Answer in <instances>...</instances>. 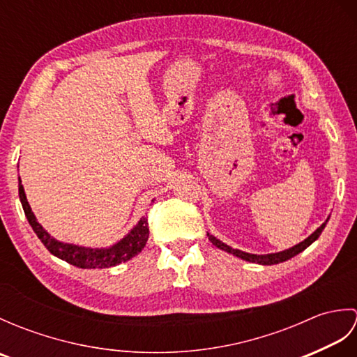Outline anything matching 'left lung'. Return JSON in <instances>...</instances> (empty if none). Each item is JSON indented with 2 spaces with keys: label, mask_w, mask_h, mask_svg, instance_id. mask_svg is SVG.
<instances>
[{
  "label": "left lung",
  "mask_w": 357,
  "mask_h": 357,
  "mask_svg": "<svg viewBox=\"0 0 357 357\" xmlns=\"http://www.w3.org/2000/svg\"><path fill=\"white\" fill-rule=\"evenodd\" d=\"M325 224H327V221H325V222L319 227V229H317V230L312 234V236H308L305 241H302L301 244L294 245V247L288 248V250H284V252H280V253H271V255H259V256H257V255L244 253V252H241V250H234V248H231V247H229V245H225L224 242L216 239L215 236H211V234H208V239H210V242H211V244H213L215 247L224 250V252H227V253H231V255H234V256H238V257H241V259L248 261V262H255V264H261V265H273V264L284 262V261H287V259H290V257H293V256H296V255H299L301 252H304V250H305L310 244H313V242H314L317 238H319V234L322 233Z\"/></svg>",
  "instance_id": "obj_1"
}]
</instances>
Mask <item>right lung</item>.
Listing matches in <instances>:
<instances>
[{"label":"right lung","instance_id":"add662e5","mask_svg":"<svg viewBox=\"0 0 357 357\" xmlns=\"http://www.w3.org/2000/svg\"><path fill=\"white\" fill-rule=\"evenodd\" d=\"M18 190H20V199L22 204V208H24L27 221L30 225H32L33 231L36 233V236L40 238L44 247L47 248L53 256H56L59 259L75 265V267H79V268L115 267V265L126 262L130 259V257L138 255L149 239V222H147V218L144 216L139 219V222L135 225V229L128 233L123 241H119L118 244H115L110 248H86V247H78L72 244H63V242H58L56 239H53L50 234L45 231L40 224H38L35 215L32 213V208H30L29 202L26 199V193H24V188H22L21 181L18 184Z\"/></svg>","mask_w":357,"mask_h":357}]
</instances>
